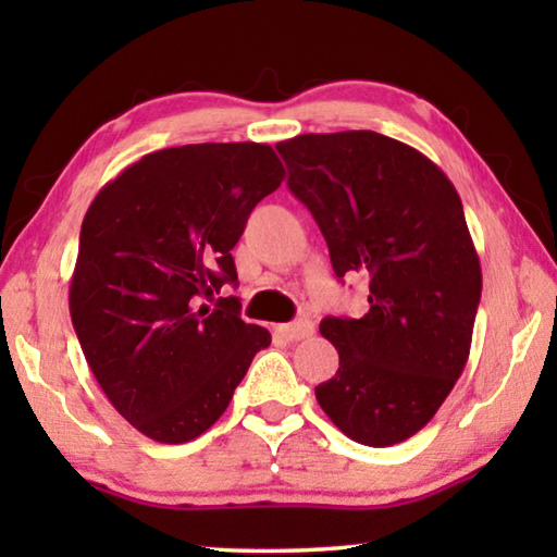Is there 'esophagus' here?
Instances as JSON below:
<instances>
[{"label": "esophagus", "instance_id": "esophagus-1", "mask_svg": "<svg viewBox=\"0 0 557 557\" xmlns=\"http://www.w3.org/2000/svg\"><path fill=\"white\" fill-rule=\"evenodd\" d=\"M277 332L282 338H287V342H299V338H309L314 334V322L312 319H297V322L292 324L277 326Z\"/></svg>", "mask_w": 557, "mask_h": 557}]
</instances>
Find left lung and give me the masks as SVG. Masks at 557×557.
I'll list each match as a JSON object with an SVG mask.
<instances>
[{
    "instance_id": "left-lung-1",
    "label": "left lung",
    "mask_w": 557,
    "mask_h": 557,
    "mask_svg": "<svg viewBox=\"0 0 557 557\" xmlns=\"http://www.w3.org/2000/svg\"><path fill=\"white\" fill-rule=\"evenodd\" d=\"M277 152L336 277H369V312L319 324L338 371L317 400L354 442L398 445L435 418L469 358L482 265L457 188L418 149L371 129L299 135Z\"/></svg>"
}]
</instances>
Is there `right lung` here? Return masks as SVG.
<instances>
[{
	"label": "right lung",
	"mask_w": 557,
	"mask_h": 557,
	"mask_svg": "<svg viewBox=\"0 0 557 557\" xmlns=\"http://www.w3.org/2000/svg\"><path fill=\"white\" fill-rule=\"evenodd\" d=\"M285 178L270 145L206 143L145 154L92 199L71 277V319L122 418L164 445L221 418L270 332L240 319L231 250Z\"/></svg>",
	"instance_id": "right-lung-1"
}]
</instances>
